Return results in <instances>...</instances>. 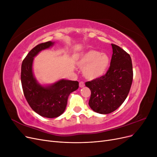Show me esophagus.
<instances>
[{
	"mask_svg": "<svg viewBox=\"0 0 157 157\" xmlns=\"http://www.w3.org/2000/svg\"><path fill=\"white\" fill-rule=\"evenodd\" d=\"M79 86H80V88L84 87V82L83 81H80V82H79Z\"/></svg>",
	"mask_w": 157,
	"mask_h": 157,
	"instance_id": "obj_1",
	"label": "esophagus"
}]
</instances>
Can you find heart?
Returning a JSON list of instances; mask_svg holds the SVG:
<instances>
[{
    "label": "heart",
    "mask_w": 157,
    "mask_h": 157,
    "mask_svg": "<svg viewBox=\"0 0 157 157\" xmlns=\"http://www.w3.org/2000/svg\"><path fill=\"white\" fill-rule=\"evenodd\" d=\"M110 63L107 54L91 50L80 57L78 66L82 69V73L88 79H95L101 77L106 72Z\"/></svg>",
    "instance_id": "obj_1"
}]
</instances>
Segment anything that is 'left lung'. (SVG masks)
I'll return each instance as SVG.
<instances>
[{"label": "left lung", "instance_id": "obj_1", "mask_svg": "<svg viewBox=\"0 0 157 157\" xmlns=\"http://www.w3.org/2000/svg\"><path fill=\"white\" fill-rule=\"evenodd\" d=\"M111 45L113 55L106 74L85 83L91 91L89 105L100 114L111 113L119 107L126 99L132 84L130 56L118 46Z\"/></svg>", "mask_w": 157, "mask_h": 157}]
</instances>
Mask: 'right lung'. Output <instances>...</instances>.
<instances>
[{
  "mask_svg": "<svg viewBox=\"0 0 157 157\" xmlns=\"http://www.w3.org/2000/svg\"><path fill=\"white\" fill-rule=\"evenodd\" d=\"M53 44L48 41L34 47L23 59L21 69L22 89L27 103L35 112L46 118L60 116L67 106L69 94L78 88V81L64 79L46 87L37 83L33 74V58Z\"/></svg>",
  "mask_w": 157,
  "mask_h": 157,
  "instance_id": "1",
  "label": "right lung"
}]
</instances>
